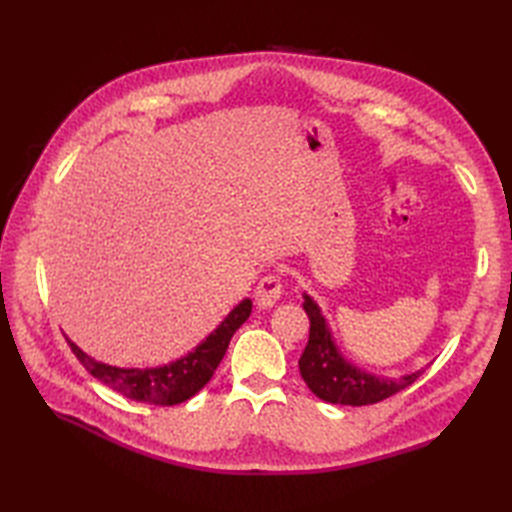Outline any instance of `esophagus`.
Listing matches in <instances>:
<instances>
[{
    "label": "esophagus",
    "instance_id": "esophagus-1",
    "mask_svg": "<svg viewBox=\"0 0 512 512\" xmlns=\"http://www.w3.org/2000/svg\"><path fill=\"white\" fill-rule=\"evenodd\" d=\"M281 292H284L281 279L277 275H266L255 288V303L259 308H273L281 299Z\"/></svg>",
    "mask_w": 512,
    "mask_h": 512
}]
</instances>
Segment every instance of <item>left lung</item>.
Wrapping results in <instances>:
<instances>
[{
	"label": "left lung",
	"mask_w": 512,
	"mask_h": 512,
	"mask_svg": "<svg viewBox=\"0 0 512 512\" xmlns=\"http://www.w3.org/2000/svg\"><path fill=\"white\" fill-rule=\"evenodd\" d=\"M303 310L310 319V339L299 358V372L314 396L332 405H374L409 387L422 372L400 378H380L345 361L332 339V330L312 297L303 295Z\"/></svg>",
	"instance_id": "left-lung-1"
}]
</instances>
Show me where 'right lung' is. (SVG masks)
I'll list each match as a JSON object with an SVG mask.
<instances>
[{
	"instance_id": "obj_1",
	"label": "right lung",
	"mask_w": 512,
	"mask_h": 512,
	"mask_svg": "<svg viewBox=\"0 0 512 512\" xmlns=\"http://www.w3.org/2000/svg\"><path fill=\"white\" fill-rule=\"evenodd\" d=\"M250 310H253V301L250 299L237 303V306L228 312V317L217 325L193 352L160 367L140 369L105 365L101 361H94L92 356L85 354L81 347L72 343L70 339L68 345L74 356L81 361V365L88 369L94 378H99L101 383L112 387L118 394H123L136 402L171 407L189 400L209 383L217 365H220L228 350V343H231L233 334L239 330V325L250 317Z\"/></svg>"
}]
</instances>
